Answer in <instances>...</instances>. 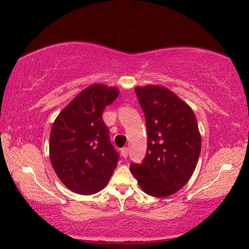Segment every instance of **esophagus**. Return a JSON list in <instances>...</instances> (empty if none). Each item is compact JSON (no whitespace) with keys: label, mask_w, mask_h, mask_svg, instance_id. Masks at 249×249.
I'll return each mask as SVG.
<instances>
[{"label":"esophagus","mask_w":249,"mask_h":249,"mask_svg":"<svg viewBox=\"0 0 249 249\" xmlns=\"http://www.w3.org/2000/svg\"><path fill=\"white\" fill-rule=\"evenodd\" d=\"M121 154L124 158H127V156H128V147H123V149H122V151H121Z\"/></svg>","instance_id":"1"}]
</instances>
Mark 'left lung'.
Masks as SVG:
<instances>
[{"instance_id":"obj_1","label":"left lung","mask_w":249,"mask_h":249,"mask_svg":"<svg viewBox=\"0 0 249 249\" xmlns=\"http://www.w3.org/2000/svg\"><path fill=\"white\" fill-rule=\"evenodd\" d=\"M147 131L141 163L130 171L141 189L153 197L178 192L193 176L201 151L197 119L189 106L161 86L136 87Z\"/></svg>"}]
</instances>
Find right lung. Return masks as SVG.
Masks as SVG:
<instances>
[{
    "label": "right lung",
    "instance_id": "1",
    "mask_svg": "<svg viewBox=\"0 0 249 249\" xmlns=\"http://www.w3.org/2000/svg\"><path fill=\"white\" fill-rule=\"evenodd\" d=\"M119 89L95 83L79 93L57 115L49 141L51 165L61 182L79 195H93L108 184L119 154L103 121Z\"/></svg>",
    "mask_w": 249,
    "mask_h": 249
}]
</instances>
